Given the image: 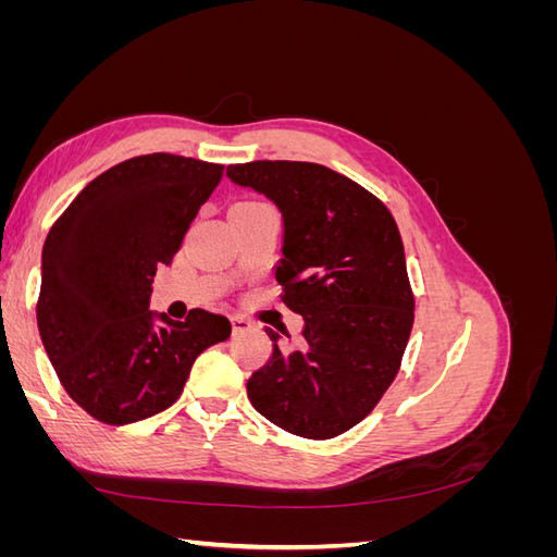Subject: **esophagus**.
Masks as SVG:
<instances>
[{
    "label": "esophagus",
    "mask_w": 557,
    "mask_h": 557,
    "mask_svg": "<svg viewBox=\"0 0 557 557\" xmlns=\"http://www.w3.org/2000/svg\"><path fill=\"white\" fill-rule=\"evenodd\" d=\"M230 320H232V332L234 334H244V332L252 330V323L246 315H232Z\"/></svg>",
    "instance_id": "obj_1"
}]
</instances>
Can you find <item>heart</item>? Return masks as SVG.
Here are the masks:
<instances>
[{
    "instance_id": "heart-1",
    "label": "heart",
    "mask_w": 557,
    "mask_h": 557,
    "mask_svg": "<svg viewBox=\"0 0 557 557\" xmlns=\"http://www.w3.org/2000/svg\"><path fill=\"white\" fill-rule=\"evenodd\" d=\"M242 205H258V201H242Z\"/></svg>"
}]
</instances>
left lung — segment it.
<instances>
[{
    "mask_svg": "<svg viewBox=\"0 0 557 557\" xmlns=\"http://www.w3.org/2000/svg\"><path fill=\"white\" fill-rule=\"evenodd\" d=\"M227 176L281 209V301L305 315L295 348L267 330L274 352L248 379V399L285 432L334 440L374 411L413 327L395 218L379 197L323 164L256 160L230 164Z\"/></svg>",
    "mask_w": 557,
    "mask_h": 557,
    "instance_id": "left-lung-1",
    "label": "left lung"
}]
</instances>
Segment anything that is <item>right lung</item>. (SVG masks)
Wrapping results in <instances>:
<instances>
[{
	"instance_id": "1",
	"label": "right lung",
	"mask_w": 557,
	"mask_h": 557,
	"mask_svg": "<svg viewBox=\"0 0 557 557\" xmlns=\"http://www.w3.org/2000/svg\"><path fill=\"white\" fill-rule=\"evenodd\" d=\"M223 170L172 153L125 160L90 181L48 232L39 334L66 395L99 423L172 407L199 352L230 339V320L205 309L185 323L148 311L158 267L172 264Z\"/></svg>"
}]
</instances>
